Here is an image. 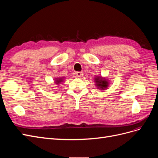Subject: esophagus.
Returning a JSON list of instances; mask_svg holds the SVG:
<instances>
[{
	"label": "esophagus",
	"mask_w": 158,
	"mask_h": 158,
	"mask_svg": "<svg viewBox=\"0 0 158 158\" xmlns=\"http://www.w3.org/2000/svg\"><path fill=\"white\" fill-rule=\"evenodd\" d=\"M74 77L76 78H81L83 76V73H81V72H76L74 73Z\"/></svg>",
	"instance_id": "esophagus-1"
}]
</instances>
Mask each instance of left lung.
<instances>
[{"label": "left lung", "instance_id": "obj_1", "mask_svg": "<svg viewBox=\"0 0 158 158\" xmlns=\"http://www.w3.org/2000/svg\"><path fill=\"white\" fill-rule=\"evenodd\" d=\"M95 84L97 85L98 88L102 89H106L108 86V82L106 79L102 78V77L95 78Z\"/></svg>", "mask_w": 158, "mask_h": 158}]
</instances>
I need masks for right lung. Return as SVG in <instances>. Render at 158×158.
I'll list each match as a JSON object with an SVG mask.
<instances>
[{
	"label": "right lung",
	"mask_w": 158,
	"mask_h": 158,
	"mask_svg": "<svg viewBox=\"0 0 158 158\" xmlns=\"http://www.w3.org/2000/svg\"><path fill=\"white\" fill-rule=\"evenodd\" d=\"M61 81H63V79H62V78H59V79L56 80V84H58V83H60V82H61Z\"/></svg>",
	"instance_id": "1"
}]
</instances>
